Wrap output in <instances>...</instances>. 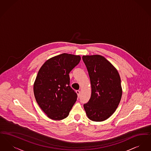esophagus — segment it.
I'll use <instances>...</instances> for the list:
<instances>
[{"mask_svg":"<svg viewBox=\"0 0 151 151\" xmlns=\"http://www.w3.org/2000/svg\"><path fill=\"white\" fill-rule=\"evenodd\" d=\"M76 93H77V95H78V97H79V96H80V91H79V90H77V91H76Z\"/></svg>","mask_w":151,"mask_h":151,"instance_id":"1","label":"esophagus"}]
</instances>
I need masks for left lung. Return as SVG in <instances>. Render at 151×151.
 <instances>
[{"label": "left lung", "mask_w": 151, "mask_h": 151, "mask_svg": "<svg viewBox=\"0 0 151 151\" xmlns=\"http://www.w3.org/2000/svg\"><path fill=\"white\" fill-rule=\"evenodd\" d=\"M91 85V96L84 108L89 119L103 122L115 112L122 96L119 73L103 56L84 55Z\"/></svg>", "instance_id": "8db88e82"}]
</instances>
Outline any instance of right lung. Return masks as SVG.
<instances>
[{"mask_svg": "<svg viewBox=\"0 0 151 151\" xmlns=\"http://www.w3.org/2000/svg\"><path fill=\"white\" fill-rule=\"evenodd\" d=\"M81 60L79 55L64 53L48 59L41 67L34 84L38 105L54 120L66 118L77 99L70 86L69 73Z\"/></svg>", "mask_w": 151, "mask_h": 151, "instance_id": "add662e5", "label": "right lung"}]
</instances>
